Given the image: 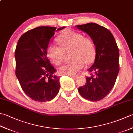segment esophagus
Here are the masks:
<instances>
[{
	"label": "esophagus",
	"instance_id": "34e87169",
	"mask_svg": "<svg viewBox=\"0 0 133 133\" xmlns=\"http://www.w3.org/2000/svg\"><path fill=\"white\" fill-rule=\"evenodd\" d=\"M70 77L73 78H77L78 77V75H70Z\"/></svg>",
	"mask_w": 133,
	"mask_h": 133
}]
</instances>
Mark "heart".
<instances>
[{"label": "heart", "instance_id": "b5f03b06", "mask_svg": "<svg viewBox=\"0 0 133 133\" xmlns=\"http://www.w3.org/2000/svg\"><path fill=\"white\" fill-rule=\"evenodd\" d=\"M60 47L55 45H49L46 54L54 64L59 65L63 62L64 52L70 50V56L72 59L69 63L59 69V72L63 75H73L81 71L85 63L90 64L96 56L95 46L92 39L83 37L81 33L67 30L57 38Z\"/></svg>", "mask_w": 133, "mask_h": 133}]
</instances>
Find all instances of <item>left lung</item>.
I'll use <instances>...</instances> for the list:
<instances>
[{"mask_svg":"<svg viewBox=\"0 0 133 133\" xmlns=\"http://www.w3.org/2000/svg\"><path fill=\"white\" fill-rule=\"evenodd\" d=\"M87 33L96 47L95 62L88 71L85 85L78 88L79 94L91 101H99L114 87L119 71V52L112 34L107 29L95 23L77 25Z\"/></svg>","mask_w":133,"mask_h":133,"instance_id":"obj_1","label":"left lung"}]
</instances>
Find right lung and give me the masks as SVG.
<instances>
[{"label":"right lung","mask_w":133,"mask_h":133,"mask_svg":"<svg viewBox=\"0 0 133 133\" xmlns=\"http://www.w3.org/2000/svg\"><path fill=\"white\" fill-rule=\"evenodd\" d=\"M56 29L55 27L39 26L29 30L21 36L15 49V75L26 95L39 102L52 100L61 86L60 77L54 74L56 70L46 54Z\"/></svg>","instance_id":"obj_1"}]
</instances>
